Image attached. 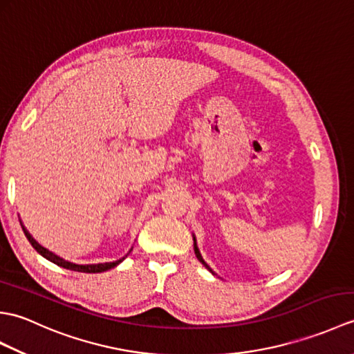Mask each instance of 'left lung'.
I'll return each mask as SVG.
<instances>
[{
	"instance_id": "1",
	"label": "left lung",
	"mask_w": 354,
	"mask_h": 354,
	"mask_svg": "<svg viewBox=\"0 0 354 354\" xmlns=\"http://www.w3.org/2000/svg\"><path fill=\"white\" fill-rule=\"evenodd\" d=\"M194 252H196V257H198V260L202 263V265H204L207 269H209V266L207 265V263L204 261V259H202V255H201V252H199V250H198V246H196V240H194ZM212 270V269H209Z\"/></svg>"
}]
</instances>
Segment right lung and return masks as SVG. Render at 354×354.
<instances>
[{
	"instance_id": "obj_1",
	"label": "right lung",
	"mask_w": 354,
	"mask_h": 354,
	"mask_svg": "<svg viewBox=\"0 0 354 354\" xmlns=\"http://www.w3.org/2000/svg\"><path fill=\"white\" fill-rule=\"evenodd\" d=\"M21 227H22V225H21ZM22 230H24V234H26V237L28 239V242L32 243V246L35 248V250H36L37 252H39V254L42 255V257H45L47 260L55 263V265L61 266V268H65V269L77 270V272H86V274H97V272H103V270H108V269H111V268H115V266L118 265V263H122V261L124 260V257H123V259H120V260H117V261L99 263V265H74V263L65 261V260H62L61 257H57V255L50 252L48 250H45V248H42L39 243H36V240L28 234L27 230H26L24 227H22Z\"/></svg>"
}]
</instances>
